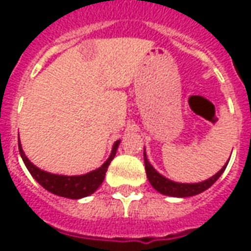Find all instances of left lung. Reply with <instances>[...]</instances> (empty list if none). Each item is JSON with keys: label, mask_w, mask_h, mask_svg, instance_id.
<instances>
[{"label": "left lung", "mask_w": 251, "mask_h": 251, "mask_svg": "<svg viewBox=\"0 0 251 251\" xmlns=\"http://www.w3.org/2000/svg\"><path fill=\"white\" fill-rule=\"evenodd\" d=\"M144 161H145V171H147V176L149 183L152 184V187L156 191H158L160 194L168 195V196H175V198H188V196H195V195L203 192L205 189H208L211 185L215 183L216 180L221 177V175L225 172L227 164L223 165V168L215 174L210 179L204 180V181H200V183H192V184H187V183H176L172 180L164 177L163 175H160L153 168L152 164L148 161L147 153L144 151Z\"/></svg>", "instance_id": "1"}]
</instances>
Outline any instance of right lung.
<instances>
[{
    "instance_id": "add662e5",
    "label": "right lung",
    "mask_w": 251,
    "mask_h": 251,
    "mask_svg": "<svg viewBox=\"0 0 251 251\" xmlns=\"http://www.w3.org/2000/svg\"><path fill=\"white\" fill-rule=\"evenodd\" d=\"M120 142L121 141L114 142L111 154L102 167H99L98 169L91 171L86 175H80V176H64V175H55L41 171L40 168H37L36 165L30 163L28 157L25 156L21 144H20V138L19 151L25 167L28 168L29 174L33 176V179L41 187H44L47 191H50L51 194H55L57 196H63V198H68V199H80V198H86L88 195L94 194L98 189L99 185L103 183L106 171L109 168L111 160L114 158Z\"/></svg>"
}]
</instances>
